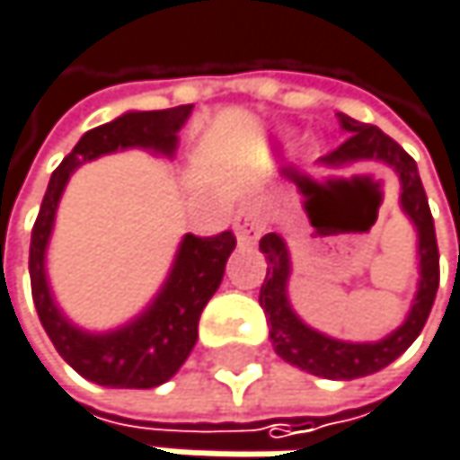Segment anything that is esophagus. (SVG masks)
<instances>
[{
	"instance_id": "obj_1",
	"label": "esophagus",
	"mask_w": 460,
	"mask_h": 460,
	"mask_svg": "<svg viewBox=\"0 0 460 460\" xmlns=\"http://www.w3.org/2000/svg\"><path fill=\"white\" fill-rule=\"evenodd\" d=\"M266 221H269V218H266L263 208H261L255 199L244 202V205L236 210V218H234V229H236L239 242H242V244L258 242V236L266 229Z\"/></svg>"
}]
</instances>
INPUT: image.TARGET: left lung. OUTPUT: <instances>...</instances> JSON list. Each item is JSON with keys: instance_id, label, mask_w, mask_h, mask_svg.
I'll use <instances>...</instances> for the list:
<instances>
[{"instance_id": "8db88e82", "label": "left lung", "mask_w": 460, "mask_h": 460, "mask_svg": "<svg viewBox=\"0 0 460 460\" xmlns=\"http://www.w3.org/2000/svg\"><path fill=\"white\" fill-rule=\"evenodd\" d=\"M338 122L346 133H351L335 151L324 156L330 164H346L354 159H376L389 164L402 183V210L413 218L418 229V255H420V282H418V296L413 301V309L402 327H397L392 335H386L378 343H346L327 338L317 330L306 327L298 320L288 304V274H290V261L282 236L266 234L261 239V250L269 261L266 279L261 285V309L266 312L269 320V338L274 343V351L322 378L332 381H351L362 378L370 373L384 370L392 365L423 330L429 320V312L434 306V296L439 288V250H437V234H434V218L429 210V199L418 175L415 159L386 133H381L376 125L357 122L346 114H338Z\"/></svg>"}]
</instances>
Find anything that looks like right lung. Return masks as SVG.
<instances>
[{
	"instance_id": "right-lung-1",
	"label": "right lung",
	"mask_w": 460,
	"mask_h": 460,
	"mask_svg": "<svg viewBox=\"0 0 460 460\" xmlns=\"http://www.w3.org/2000/svg\"><path fill=\"white\" fill-rule=\"evenodd\" d=\"M189 114L191 106H175L164 111H130L109 125L93 128L82 136L49 178L40 216L31 229V296L42 327L58 354L93 384L114 389H151L178 373L197 343L202 309L224 279L226 261L236 247V236L231 231L213 236L186 234L175 266L148 312L117 332L90 335L60 317L47 290L45 247L58 199L74 167L87 159L128 146L170 154L175 148V133L183 128Z\"/></svg>"
}]
</instances>
